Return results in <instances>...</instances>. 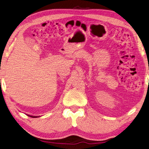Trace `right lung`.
Wrapping results in <instances>:
<instances>
[{
    "mask_svg": "<svg viewBox=\"0 0 149 149\" xmlns=\"http://www.w3.org/2000/svg\"><path fill=\"white\" fill-rule=\"evenodd\" d=\"M28 116H30V117H31V118H37L38 116H30V115H28Z\"/></svg>",
    "mask_w": 149,
    "mask_h": 149,
    "instance_id": "right-lung-1",
    "label": "right lung"
}]
</instances>
